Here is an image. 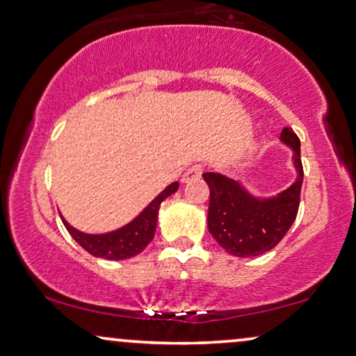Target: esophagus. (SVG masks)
I'll list each match as a JSON object with an SVG mask.
<instances>
[{"label":"esophagus","instance_id":"esophagus-1","mask_svg":"<svg viewBox=\"0 0 356 356\" xmlns=\"http://www.w3.org/2000/svg\"><path fill=\"white\" fill-rule=\"evenodd\" d=\"M202 172H203V169H202V165H198V164H195V165H192V168H188L186 172H184V175H182V182H192V181H197V179H200L202 177Z\"/></svg>","mask_w":356,"mask_h":356}]
</instances>
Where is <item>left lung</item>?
I'll list each match as a JSON object with an SVG mask.
<instances>
[{"mask_svg":"<svg viewBox=\"0 0 356 356\" xmlns=\"http://www.w3.org/2000/svg\"><path fill=\"white\" fill-rule=\"evenodd\" d=\"M280 140L293 151L296 181L275 197H254L241 182L221 174L205 172L210 187L208 231L227 254L255 257L273 249L285 238L300 208L302 186L301 143L295 131L283 129Z\"/></svg>","mask_w":356,"mask_h":356,"instance_id":"obj_1","label":"left lung"}]
</instances>
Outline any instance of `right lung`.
Returning <instances> with one entry per match:
<instances>
[{"label": "right lung", "instance_id": "add662e5", "mask_svg": "<svg viewBox=\"0 0 356 356\" xmlns=\"http://www.w3.org/2000/svg\"><path fill=\"white\" fill-rule=\"evenodd\" d=\"M179 182H172L170 186L164 188L138 216L134 218L129 225L118 227L111 233L102 234H88L83 231H78L76 227L70 225L68 221L61 216V221L68 233L73 236V239L78 243L84 250L94 257L106 259V260H123L130 259L143 252L146 245H148L154 238L156 222H158L159 207L165 198L177 192Z\"/></svg>", "mask_w": 356, "mask_h": 356}]
</instances>
